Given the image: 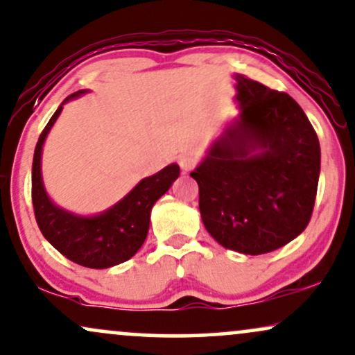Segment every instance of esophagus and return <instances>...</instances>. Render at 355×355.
<instances>
[{
  "mask_svg": "<svg viewBox=\"0 0 355 355\" xmlns=\"http://www.w3.org/2000/svg\"><path fill=\"white\" fill-rule=\"evenodd\" d=\"M197 164V158L192 155H182L181 158H179V166H181L182 171H191V169H194Z\"/></svg>",
  "mask_w": 355,
  "mask_h": 355,
  "instance_id": "34e87169",
  "label": "esophagus"
}]
</instances>
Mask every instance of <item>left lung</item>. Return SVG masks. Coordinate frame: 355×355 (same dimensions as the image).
<instances>
[{
	"label": "left lung",
	"mask_w": 355,
	"mask_h": 355,
	"mask_svg": "<svg viewBox=\"0 0 355 355\" xmlns=\"http://www.w3.org/2000/svg\"><path fill=\"white\" fill-rule=\"evenodd\" d=\"M241 121L215 141L191 176L207 232L243 254L287 245L310 223L321 151L297 101L236 75ZM261 149L259 154L252 151Z\"/></svg>",
	"instance_id": "8db88e82"
}]
</instances>
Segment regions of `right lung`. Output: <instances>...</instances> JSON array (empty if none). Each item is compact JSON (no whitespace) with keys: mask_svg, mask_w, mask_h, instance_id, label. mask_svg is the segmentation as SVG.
<instances>
[{"mask_svg":"<svg viewBox=\"0 0 355 355\" xmlns=\"http://www.w3.org/2000/svg\"><path fill=\"white\" fill-rule=\"evenodd\" d=\"M85 91L68 96L76 98ZM57 109L40 133L32 163V205L45 239L67 259L91 269H107L125 262L144 245L150 227L151 207L179 176L178 164H169L146 178L127 197L98 217L83 218L55 207L45 194L40 176V155L45 137L62 112Z\"/></svg>","mask_w":355,"mask_h":355,"instance_id":"add662e5","label":"right lung"}]
</instances>
